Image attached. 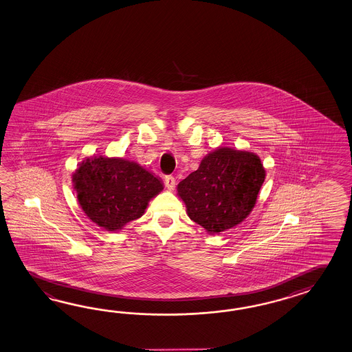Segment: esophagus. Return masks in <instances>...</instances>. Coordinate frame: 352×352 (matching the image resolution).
<instances>
[{"mask_svg": "<svg viewBox=\"0 0 352 352\" xmlns=\"http://www.w3.org/2000/svg\"><path fill=\"white\" fill-rule=\"evenodd\" d=\"M175 185H176V180H175V177H173V176L168 175V176H166V177H164V186H166L167 189H175Z\"/></svg>", "mask_w": 352, "mask_h": 352, "instance_id": "obj_1", "label": "esophagus"}]
</instances>
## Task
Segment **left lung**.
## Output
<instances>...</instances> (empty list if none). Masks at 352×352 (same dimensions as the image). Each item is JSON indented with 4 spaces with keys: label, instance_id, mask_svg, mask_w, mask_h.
Returning a JSON list of instances; mask_svg holds the SVG:
<instances>
[{
    "label": "left lung",
    "instance_id": "obj_1",
    "mask_svg": "<svg viewBox=\"0 0 352 352\" xmlns=\"http://www.w3.org/2000/svg\"><path fill=\"white\" fill-rule=\"evenodd\" d=\"M265 170L256 154L222 146L177 185L188 216L208 234L241 223L256 203Z\"/></svg>",
    "mask_w": 352,
    "mask_h": 352
}]
</instances>
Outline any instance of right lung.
Instances as JSON below:
<instances>
[{"label":"right lung","instance_id":"1","mask_svg":"<svg viewBox=\"0 0 352 352\" xmlns=\"http://www.w3.org/2000/svg\"><path fill=\"white\" fill-rule=\"evenodd\" d=\"M72 182L84 213L107 231L140 218L163 190L162 181L138 163L102 155L82 161Z\"/></svg>","mask_w":352,"mask_h":352}]
</instances>
